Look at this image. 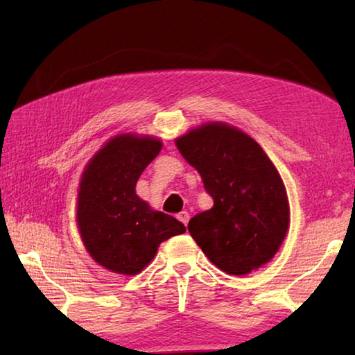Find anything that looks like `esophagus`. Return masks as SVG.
<instances>
[{"label": "esophagus", "instance_id": "obj_1", "mask_svg": "<svg viewBox=\"0 0 355 355\" xmlns=\"http://www.w3.org/2000/svg\"><path fill=\"white\" fill-rule=\"evenodd\" d=\"M177 218H178V221H182L184 225H187V223H189V214L187 212H180L177 215Z\"/></svg>", "mask_w": 355, "mask_h": 355}]
</instances>
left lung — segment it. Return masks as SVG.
I'll list each match as a JSON object with an SVG mask.
<instances>
[{
    "instance_id": "obj_1",
    "label": "left lung",
    "mask_w": 355,
    "mask_h": 355,
    "mask_svg": "<svg viewBox=\"0 0 355 355\" xmlns=\"http://www.w3.org/2000/svg\"><path fill=\"white\" fill-rule=\"evenodd\" d=\"M200 172L214 207L191 218V236L215 266L243 276L267 263L288 230L282 178L250 135L225 123H206L175 140Z\"/></svg>"
}]
</instances>
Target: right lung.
Returning a JSON list of instances; mask_svg holds the SVG:
<instances>
[{
  "mask_svg": "<svg viewBox=\"0 0 355 355\" xmlns=\"http://www.w3.org/2000/svg\"><path fill=\"white\" fill-rule=\"evenodd\" d=\"M160 150L158 139L117 135L82 173L76 216L80 236L92 258L114 273H140L163 241L186 232L178 220L153 210L135 193L141 172Z\"/></svg>",
  "mask_w": 355,
  "mask_h": 355,
  "instance_id": "add662e5",
  "label": "right lung"
}]
</instances>
